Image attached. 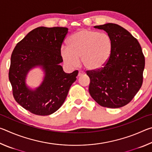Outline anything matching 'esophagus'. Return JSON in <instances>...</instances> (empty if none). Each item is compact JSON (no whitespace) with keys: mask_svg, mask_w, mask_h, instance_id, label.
I'll list each match as a JSON object with an SVG mask.
<instances>
[{"mask_svg":"<svg viewBox=\"0 0 152 152\" xmlns=\"http://www.w3.org/2000/svg\"><path fill=\"white\" fill-rule=\"evenodd\" d=\"M83 74H84V72H82V71H79V72H78V76H81L82 75H83Z\"/></svg>","mask_w":152,"mask_h":152,"instance_id":"obj_1","label":"esophagus"}]
</instances>
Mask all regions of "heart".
I'll return each mask as SVG.
<instances>
[{
	"instance_id": "1",
	"label": "heart",
	"mask_w": 152,
	"mask_h": 152,
	"mask_svg": "<svg viewBox=\"0 0 152 152\" xmlns=\"http://www.w3.org/2000/svg\"><path fill=\"white\" fill-rule=\"evenodd\" d=\"M113 42L106 33L82 29L68 39V46L60 48V56L66 66L74 68L82 63L87 70H96L103 67L111 54Z\"/></svg>"
}]
</instances>
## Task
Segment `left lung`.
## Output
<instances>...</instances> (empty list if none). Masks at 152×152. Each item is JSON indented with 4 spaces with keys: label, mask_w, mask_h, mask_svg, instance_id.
<instances>
[{
    "label": "left lung",
    "mask_w": 152,
    "mask_h": 152,
    "mask_svg": "<svg viewBox=\"0 0 152 152\" xmlns=\"http://www.w3.org/2000/svg\"><path fill=\"white\" fill-rule=\"evenodd\" d=\"M102 29L112 39L113 49L104 67L86 72L91 82L89 93L102 107L120 108L128 104L143 83L145 58L138 41L120 25L107 23Z\"/></svg>",
    "instance_id": "left-lung-1"
}]
</instances>
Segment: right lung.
<instances>
[{
  "mask_svg": "<svg viewBox=\"0 0 152 152\" xmlns=\"http://www.w3.org/2000/svg\"><path fill=\"white\" fill-rule=\"evenodd\" d=\"M68 31L66 27H39L30 31L12 51L9 78L15 101L35 115H50L60 109L76 80L78 71L67 74L60 48ZM39 66L45 77L35 89L26 85V78L33 68Z\"/></svg>",
  "mask_w": 152,
  "mask_h": 152,
  "instance_id": "obj_1",
  "label": "right lung"
}]
</instances>
